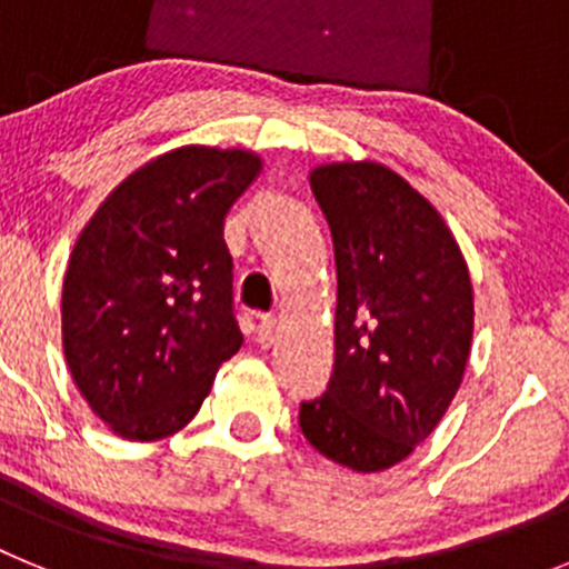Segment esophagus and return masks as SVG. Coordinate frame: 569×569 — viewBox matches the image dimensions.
Masks as SVG:
<instances>
[{"label":"esophagus","instance_id":"obj_1","mask_svg":"<svg viewBox=\"0 0 569 569\" xmlns=\"http://www.w3.org/2000/svg\"><path fill=\"white\" fill-rule=\"evenodd\" d=\"M256 341H259L264 350L276 345V319H270L268 316V319L259 321V328H256Z\"/></svg>","mask_w":569,"mask_h":569}]
</instances>
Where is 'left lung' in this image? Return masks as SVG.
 Instances as JSON below:
<instances>
[{
	"label": "left lung",
	"instance_id": "1",
	"mask_svg": "<svg viewBox=\"0 0 569 569\" xmlns=\"http://www.w3.org/2000/svg\"><path fill=\"white\" fill-rule=\"evenodd\" d=\"M310 190L333 236L336 361L299 427L336 465L381 472L433 433L459 393L470 270L439 210L387 164H316Z\"/></svg>",
	"mask_w": 569,
	"mask_h": 569
}]
</instances>
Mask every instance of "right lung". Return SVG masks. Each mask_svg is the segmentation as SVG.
<instances>
[{"label":"right lung","mask_w":569,"mask_h":569,"mask_svg":"<svg viewBox=\"0 0 569 569\" xmlns=\"http://www.w3.org/2000/svg\"><path fill=\"white\" fill-rule=\"evenodd\" d=\"M264 162L244 148L156 156L90 216L62 284V350L116 436L179 433L241 347L224 216Z\"/></svg>","instance_id":"1"}]
</instances>
